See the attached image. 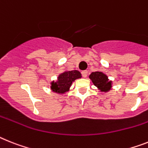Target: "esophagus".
Listing matches in <instances>:
<instances>
[{
    "label": "esophagus",
    "instance_id": "obj_1",
    "mask_svg": "<svg viewBox=\"0 0 148 148\" xmlns=\"http://www.w3.org/2000/svg\"><path fill=\"white\" fill-rule=\"evenodd\" d=\"M81 73H82V76L84 77H87V75H88L87 71H83Z\"/></svg>",
    "mask_w": 148,
    "mask_h": 148
}]
</instances>
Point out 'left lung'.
<instances>
[{"instance_id":"1","label":"left lung","mask_w":148,"mask_h":148,"mask_svg":"<svg viewBox=\"0 0 148 148\" xmlns=\"http://www.w3.org/2000/svg\"><path fill=\"white\" fill-rule=\"evenodd\" d=\"M89 77L92 80L93 84L101 92H107L110 91L112 88V81L109 80L108 77L102 72H92Z\"/></svg>"}]
</instances>
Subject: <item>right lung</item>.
Masks as SVG:
<instances>
[{"label": "right lung", "mask_w": 148, "mask_h": 148, "mask_svg": "<svg viewBox=\"0 0 148 148\" xmlns=\"http://www.w3.org/2000/svg\"><path fill=\"white\" fill-rule=\"evenodd\" d=\"M81 77V74L78 71H66L59 74L56 81L51 82L50 89L56 93L64 94L69 91L74 80Z\"/></svg>", "instance_id": "1"}]
</instances>
